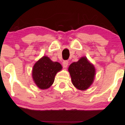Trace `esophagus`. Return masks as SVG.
I'll list each match as a JSON object with an SVG mask.
<instances>
[{
  "mask_svg": "<svg viewBox=\"0 0 125 125\" xmlns=\"http://www.w3.org/2000/svg\"><path fill=\"white\" fill-rule=\"evenodd\" d=\"M62 65L64 68H66L68 65V61H64L62 62Z\"/></svg>",
  "mask_w": 125,
  "mask_h": 125,
  "instance_id": "34e87169",
  "label": "esophagus"
}]
</instances>
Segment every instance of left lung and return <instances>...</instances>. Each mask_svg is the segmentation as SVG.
Instances as JSON below:
<instances>
[{"label":"left lung","instance_id":"1","mask_svg":"<svg viewBox=\"0 0 125 125\" xmlns=\"http://www.w3.org/2000/svg\"><path fill=\"white\" fill-rule=\"evenodd\" d=\"M68 71L73 85L78 89L86 90L93 83L95 69L86 57H82L77 62L72 63Z\"/></svg>","mask_w":125,"mask_h":125}]
</instances>
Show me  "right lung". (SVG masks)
<instances>
[{
    "label": "right lung",
    "mask_w": 125,
    "mask_h": 125,
    "mask_svg": "<svg viewBox=\"0 0 125 125\" xmlns=\"http://www.w3.org/2000/svg\"><path fill=\"white\" fill-rule=\"evenodd\" d=\"M61 69L62 66L59 62H53L47 56H43L34 65L32 78L39 88L47 89L53 83L56 73Z\"/></svg>",
    "instance_id": "right-lung-1"
}]
</instances>
